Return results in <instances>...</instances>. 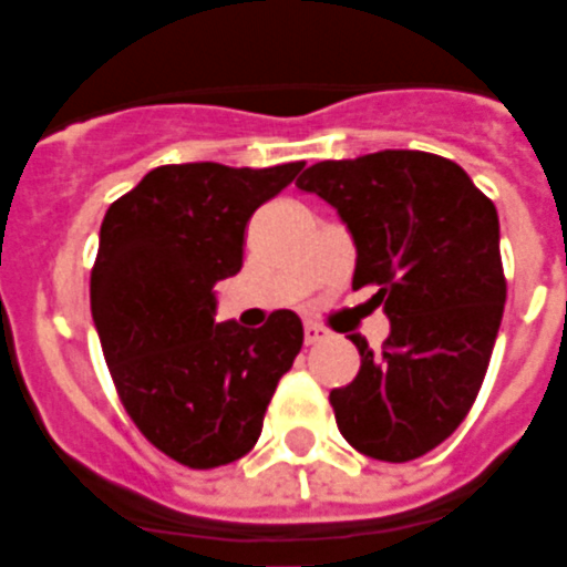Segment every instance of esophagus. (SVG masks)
Here are the masks:
<instances>
[{"label":"esophagus","mask_w":567,"mask_h":567,"mask_svg":"<svg viewBox=\"0 0 567 567\" xmlns=\"http://www.w3.org/2000/svg\"><path fill=\"white\" fill-rule=\"evenodd\" d=\"M324 337H328V331H324V328H319V324H312V321H307V328H303V340H307V346L321 343Z\"/></svg>","instance_id":"esophagus-1"}]
</instances>
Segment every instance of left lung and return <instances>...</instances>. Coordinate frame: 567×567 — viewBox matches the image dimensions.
I'll return each instance as SVG.
<instances>
[{
    "label": "left lung",
    "mask_w": 567,
    "mask_h": 567,
    "mask_svg": "<svg viewBox=\"0 0 567 567\" xmlns=\"http://www.w3.org/2000/svg\"><path fill=\"white\" fill-rule=\"evenodd\" d=\"M297 187L337 209L355 246L352 288L373 285L392 321L380 358L352 333L361 370L331 392L337 427L370 458H419L462 425L486 377L507 300L498 212L427 151L312 163Z\"/></svg>",
    "instance_id": "1"
}]
</instances>
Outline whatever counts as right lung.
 <instances>
[{"label": "right lung", "instance_id": "add662e5", "mask_svg": "<svg viewBox=\"0 0 567 567\" xmlns=\"http://www.w3.org/2000/svg\"><path fill=\"white\" fill-rule=\"evenodd\" d=\"M300 169L303 161L169 163L105 212L93 324L130 419L178 464L206 471L243 458L303 346L291 309L255 331L215 321V285L243 267L248 218Z\"/></svg>", "mask_w": 567, "mask_h": 567}]
</instances>
